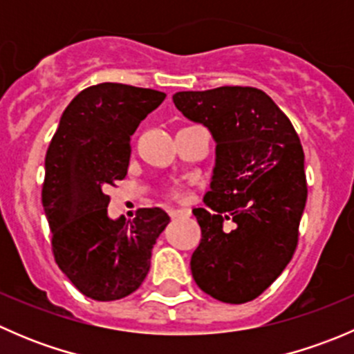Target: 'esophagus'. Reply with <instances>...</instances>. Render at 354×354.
<instances>
[{"instance_id": "obj_1", "label": "esophagus", "mask_w": 354, "mask_h": 354, "mask_svg": "<svg viewBox=\"0 0 354 354\" xmlns=\"http://www.w3.org/2000/svg\"><path fill=\"white\" fill-rule=\"evenodd\" d=\"M169 216L173 217V219H180V217H188L190 216V212H188V210H183V209H171Z\"/></svg>"}]
</instances>
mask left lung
<instances>
[{
	"label": "left lung",
	"mask_w": 354,
	"mask_h": 354,
	"mask_svg": "<svg viewBox=\"0 0 354 354\" xmlns=\"http://www.w3.org/2000/svg\"><path fill=\"white\" fill-rule=\"evenodd\" d=\"M173 102L216 142L207 209H194L202 240L192 255V276L219 301H252L281 276L298 243L306 203L299 138L260 88L176 92ZM224 220L235 223L233 230H222Z\"/></svg>",
	"instance_id": "8db88e82"
}]
</instances>
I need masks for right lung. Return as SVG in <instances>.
<instances>
[{
  "instance_id": "1",
  "label": "right lung",
  "mask_w": 354,
  "mask_h": 354,
  "mask_svg": "<svg viewBox=\"0 0 354 354\" xmlns=\"http://www.w3.org/2000/svg\"><path fill=\"white\" fill-rule=\"evenodd\" d=\"M166 94L124 84H97L63 111L46 154L42 205L53 253L82 295L114 301L140 288L152 246L169 224L159 207L133 221L108 216L109 185L127 176L130 138Z\"/></svg>"
}]
</instances>
